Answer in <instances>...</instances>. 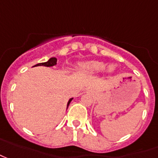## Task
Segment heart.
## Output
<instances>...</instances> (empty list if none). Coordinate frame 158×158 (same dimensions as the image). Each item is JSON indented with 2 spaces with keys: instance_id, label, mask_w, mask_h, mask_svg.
I'll use <instances>...</instances> for the list:
<instances>
[{
  "instance_id": "obj_1",
  "label": "heart",
  "mask_w": 158,
  "mask_h": 158,
  "mask_svg": "<svg viewBox=\"0 0 158 158\" xmlns=\"http://www.w3.org/2000/svg\"><path fill=\"white\" fill-rule=\"evenodd\" d=\"M105 65L101 62H96V61H89V62L81 63L80 68L81 69L85 70L87 72L95 73V72L102 71L104 69Z\"/></svg>"
}]
</instances>
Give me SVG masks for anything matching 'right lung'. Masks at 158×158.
Wrapping results in <instances>:
<instances>
[{
  "instance_id": "obj_1",
  "label": "right lung",
  "mask_w": 158,
  "mask_h": 158,
  "mask_svg": "<svg viewBox=\"0 0 158 158\" xmlns=\"http://www.w3.org/2000/svg\"><path fill=\"white\" fill-rule=\"evenodd\" d=\"M56 62H57V59L56 58H55V57H52V58H50L48 62H42V63H38V64H36L35 66H45V67H52L54 66V65H56ZM35 67V66H34ZM72 99L73 98H71L69 101V102H68V106H69V104L70 103V102L72 101Z\"/></svg>"
}]
</instances>
